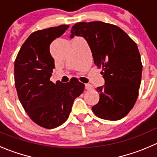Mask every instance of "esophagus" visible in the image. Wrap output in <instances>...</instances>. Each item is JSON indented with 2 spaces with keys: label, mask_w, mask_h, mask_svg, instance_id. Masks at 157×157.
Wrapping results in <instances>:
<instances>
[{
  "label": "esophagus",
  "mask_w": 157,
  "mask_h": 157,
  "mask_svg": "<svg viewBox=\"0 0 157 157\" xmlns=\"http://www.w3.org/2000/svg\"><path fill=\"white\" fill-rule=\"evenodd\" d=\"M85 88H86V90H93V86H92V85H90V84H85Z\"/></svg>",
  "instance_id": "1"
}]
</instances>
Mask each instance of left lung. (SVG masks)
Wrapping results in <instances>:
<instances>
[{"label":"left lung","instance_id":"left-lung-1","mask_svg":"<svg viewBox=\"0 0 157 157\" xmlns=\"http://www.w3.org/2000/svg\"><path fill=\"white\" fill-rule=\"evenodd\" d=\"M71 33V39L81 36L87 42L95 64L103 70L105 84L96 88L99 101L92 110L102 119H121L135 104L141 82L137 44L119 27L101 21L77 23Z\"/></svg>","mask_w":157,"mask_h":157}]
</instances>
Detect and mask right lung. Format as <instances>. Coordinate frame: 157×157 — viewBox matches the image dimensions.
<instances>
[{"instance_id": "add662e5", "label": "right lung", "mask_w": 157, "mask_h": 157, "mask_svg": "<svg viewBox=\"0 0 157 157\" xmlns=\"http://www.w3.org/2000/svg\"><path fill=\"white\" fill-rule=\"evenodd\" d=\"M68 25L39 30L23 43L14 64V80L19 99L32 120L52 129L68 118L74 101L85 85L72 79L69 83L50 81L55 61L50 45L68 29Z\"/></svg>"}]
</instances>
